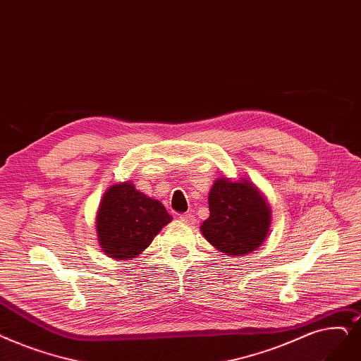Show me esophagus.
<instances>
[{"instance_id": "1", "label": "esophagus", "mask_w": 361, "mask_h": 361, "mask_svg": "<svg viewBox=\"0 0 361 361\" xmlns=\"http://www.w3.org/2000/svg\"><path fill=\"white\" fill-rule=\"evenodd\" d=\"M180 219L187 226H193L196 223V216L193 214H183L180 215Z\"/></svg>"}]
</instances>
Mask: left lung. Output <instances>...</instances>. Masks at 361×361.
I'll return each instance as SVG.
<instances>
[{
    "instance_id": "obj_1",
    "label": "left lung",
    "mask_w": 361,
    "mask_h": 361,
    "mask_svg": "<svg viewBox=\"0 0 361 361\" xmlns=\"http://www.w3.org/2000/svg\"><path fill=\"white\" fill-rule=\"evenodd\" d=\"M208 203L209 216L202 223L200 231L224 255H247L269 238L270 203L250 180L216 178L209 190Z\"/></svg>"
}]
</instances>
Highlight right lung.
Returning <instances> with one entry per match:
<instances>
[{"mask_svg":"<svg viewBox=\"0 0 361 361\" xmlns=\"http://www.w3.org/2000/svg\"><path fill=\"white\" fill-rule=\"evenodd\" d=\"M172 221L159 200L137 190L131 181L104 192L96 215L97 240L109 258L128 261L142 255L154 236Z\"/></svg>","mask_w":361,"mask_h":361,"instance_id":"add662e5","label":"right lung"}]
</instances>
